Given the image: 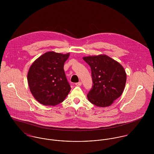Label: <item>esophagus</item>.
<instances>
[{
	"label": "esophagus",
	"mask_w": 154,
	"mask_h": 154,
	"mask_svg": "<svg viewBox=\"0 0 154 154\" xmlns=\"http://www.w3.org/2000/svg\"><path fill=\"white\" fill-rule=\"evenodd\" d=\"M75 84H76V85H77V86H81V85H82V82H79L76 83Z\"/></svg>",
	"instance_id": "obj_1"
}]
</instances>
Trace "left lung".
Returning <instances> with one entry per match:
<instances>
[{"mask_svg": "<svg viewBox=\"0 0 154 154\" xmlns=\"http://www.w3.org/2000/svg\"><path fill=\"white\" fill-rule=\"evenodd\" d=\"M91 67L92 86L88 100L98 107H107L122 94L126 82V72L119 63L106 55L83 58Z\"/></svg>", "mask_w": 154, "mask_h": 154, "instance_id": "left-lung-1", "label": "left lung"}]
</instances>
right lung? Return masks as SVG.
Listing matches in <instances>:
<instances>
[{
	"label": "right lung",
	"instance_id": "obj_1",
	"mask_svg": "<svg viewBox=\"0 0 154 154\" xmlns=\"http://www.w3.org/2000/svg\"><path fill=\"white\" fill-rule=\"evenodd\" d=\"M69 54L49 51L38 57L30 67L27 80L34 97L44 106L63 102L70 91L64 71Z\"/></svg>",
	"mask_w": 154,
	"mask_h": 154
}]
</instances>
